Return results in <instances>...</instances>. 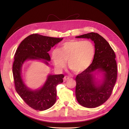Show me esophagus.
<instances>
[{
    "instance_id": "obj_1",
    "label": "esophagus",
    "mask_w": 129,
    "mask_h": 129,
    "mask_svg": "<svg viewBox=\"0 0 129 129\" xmlns=\"http://www.w3.org/2000/svg\"><path fill=\"white\" fill-rule=\"evenodd\" d=\"M69 77L68 76H67V75H66L63 78V81H64V82H66V81L69 80Z\"/></svg>"
}]
</instances>
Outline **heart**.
Instances as JSON below:
<instances>
[{
	"instance_id": "obj_1",
	"label": "heart",
	"mask_w": 129,
	"mask_h": 129,
	"mask_svg": "<svg viewBox=\"0 0 129 129\" xmlns=\"http://www.w3.org/2000/svg\"><path fill=\"white\" fill-rule=\"evenodd\" d=\"M95 47L88 40H72L64 42L59 48L51 52V58L58 69H63L68 61V66L72 71L79 73L90 65L94 58Z\"/></svg>"
}]
</instances>
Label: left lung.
<instances>
[{"label":"left lung","mask_w":129,"mask_h":129,"mask_svg":"<svg viewBox=\"0 0 129 129\" xmlns=\"http://www.w3.org/2000/svg\"><path fill=\"white\" fill-rule=\"evenodd\" d=\"M76 38L90 39L95 47L91 64L75 78L76 99L85 108L97 107L110 97L116 82L117 67L115 53L107 40L97 33H89ZM96 70L104 72V81L99 85L94 81L93 74Z\"/></svg>","instance_id":"1"}]
</instances>
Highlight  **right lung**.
<instances>
[{
  "label": "right lung",
  "instance_id": "1",
  "mask_svg": "<svg viewBox=\"0 0 129 129\" xmlns=\"http://www.w3.org/2000/svg\"><path fill=\"white\" fill-rule=\"evenodd\" d=\"M56 38L33 34L26 38L18 47L14 55L12 72L15 90L29 107L36 110L43 111L52 107L56 100V86L63 82V74L49 75L41 89L31 90L23 82L21 68L27 60L44 59L46 64L50 57L48 52L52 47L62 40Z\"/></svg>",
  "mask_w": 129,
  "mask_h": 129
}]
</instances>
